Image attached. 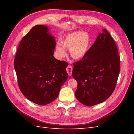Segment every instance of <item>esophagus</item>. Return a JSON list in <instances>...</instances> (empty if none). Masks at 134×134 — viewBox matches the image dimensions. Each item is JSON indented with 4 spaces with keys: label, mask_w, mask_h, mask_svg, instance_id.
Returning <instances> with one entry per match:
<instances>
[{
    "label": "esophagus",
    "mask_w": 134,
    "mask_h": 134,
    "mask_svg": "<svg viewBox=\"0 0 134 134\" xmlns=\"http://www.w3.org/2000/svg\"><path fill=\"white\" fill-rule=\"evenodd\" d=\"M72 66L71 65H69L67 66L66 68V71L68 72V74L69 75H71V72H72Z\"/></svg>",
    "instance_id": "obj_1"
}]
</instances>
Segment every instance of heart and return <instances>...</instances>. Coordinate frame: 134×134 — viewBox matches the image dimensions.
Listing matches in <instances>:
<instances>
[{
    "instance_id": "1",
    "label": "heart",
    "mask_w": 134,
    "mask_h": 134,
    "mask_svg": "<svg viewBox=\"0 0 134 134\" xmlns=\"http://www.w3.org/2000/svg\"><path fill=\"white\" fill-rule=\"evenodd\" d=\"M90 43V37L87 32H75L68 35L62 41V46L58 44L56 47V51L60 56L66 55L64 48L70 50V54L74 59L82 58L87 53Z\"/></svg>"
}]
</instances>
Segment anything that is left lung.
<instances>
[{
	"label": "left lung",
	"instance_id": "left-lung-1",
	"mask_svg": "<svg viewBox=\"0 0 134 134\" xmlns=\"http://www.w3.org/2000/svg\"><path fill=\"white\" fill-rule=\"evenodd\" d=\"M72 75L78 82L76 98L86 106L104 102L114 91L120 70L116 44L106 29L99 34L83 58L73 64Z\"/></svg>",
	"mask_w": 134,
	"mask_h": 134
}]
</instances>
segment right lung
I'll return each mask as SVG.
<instances>
[{"mask_svg": "<svg viewBox=\"0 0 134 134\" xmlns=\"http://www.w3.org/2000/svg\"><path fill=\"white\" fill-rule=\"evenodd\" d=\"M48 28L36 25L23 37L14 59L19 88L31 102L46 105L57 98L67 80L68 64L54 55L55 38Z\"/></svg>", "mask_w": 134, "mask_h": 134, "instance_id": "add662e5", "label": "right lung"}]
</instances>
